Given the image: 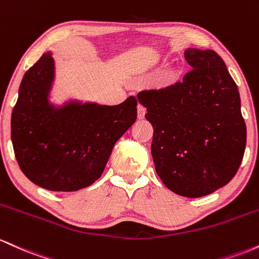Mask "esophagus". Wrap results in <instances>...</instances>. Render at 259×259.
I'll use <instances>...</instances> for the list:
<instances>
[{"instance_id":"1","label":"esophagus","mask_w":259,"mask_h":259,"mask_svg":"<svg viewBox=\"0 0 259 259\" xmlns=\"http://www.w3.org/2000/svg\"><path fill=\"white\" fill-rule=\"evenodd\" d=\"M145 112H147V111H145V107L142 106L141 104H139V105L137 106V115H138L139 120H142V118H144Z\"/></svg>"}]
</instances>
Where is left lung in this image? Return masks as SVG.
<instances>
[{"label": "left lung", "instance_id": "left-lung-1", "mask_svg": "<svg viewBox=\"0 0 259 259\" xmlns=\"http://www.w3.org/2000/svg\"><path fill=\"white\" fill-rule=\"evenodd\" d=\"M192 67L182 82L137 95L154 133L156 174L168 190L196 198L236 175L246 148V123L236 83L213 50L188 49Z\"/></svg>", "mask_w": 259, "mask_h": 259}]
</instances>
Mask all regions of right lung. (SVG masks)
I'll use <instances>...</instances> for the list:
<instances>
[{
    "instance_id": "add662e5",
    "label": "right lung",
    "mask_w": 259,
    "mask_h": 259,
    "mask_svg": "<svg viewBox=\"0 0 259 259\" xmlns=\"http://www.w3.org/2000/svg\"><path fill=\"white\" fill-rule=\"evenodd\" d=\"M52 75L50 54L25 72L11 137L20 170L33 184L68 192L101 176L115 143L137 118V100L130 97L116 106L69 104L56 110L48 103Z\"/></svg>"
}]
</instances>
